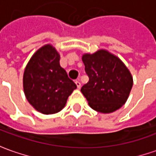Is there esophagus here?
Segmentation results:
<instances>
[{"label":"esophagus","mask_w":156,"mask_h":156,"mask_svg":"<svg viewBox=\"0 0 156 156\" xmlns=\"http://www.w3.org/2000/svg\"><path fill=\"white\" fill-rule=\"evenodd\" d=\"M75 84H76V86H77L78 88L81 87V82H80L79 81H75Z\"/></svg>","instance_id":"34e87169"}]
</instances>
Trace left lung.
Instances as JSON below:
<instances>
[{
  "label": "left lung",
  "mask_w": 156,
  "mask_h": 156,
  "mask_svg": "<svg viewBox=\"0 0 156 156\" xmlns=\"http://www.w3.org/2000/svg\"><path fill=\"white\" fill-rule=\"evenodd\" d=\"M89 78L81 88L89 106L101 113H111L122 107L133 86V78L122 62L106 50L82 56Z\"/></svg>",
  "instance_id": "8db88e82"
}]
</instances>
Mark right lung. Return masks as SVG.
I'll return each mask as SVG.
<instances>
[{
	"label": "right lung",
	"mask_w": 156,
	"mask_h": 156,
	"mask_svg": "<svg viewBox=\"0 0 156 156\" xmlns=\"http://www.w3.org/2000/svg\"><path fill=\"white\" fill-rule=\"evenodd\" d=\"M23 87L28 102L36 110L49 115L62 109L77 86L60 66V55L55 48L46 45L27 63Z\"/></svg>",
	"instance_id": "1"
}]
</instances>
